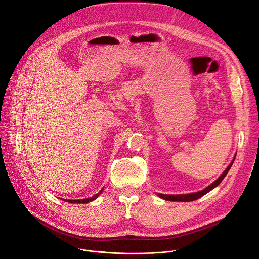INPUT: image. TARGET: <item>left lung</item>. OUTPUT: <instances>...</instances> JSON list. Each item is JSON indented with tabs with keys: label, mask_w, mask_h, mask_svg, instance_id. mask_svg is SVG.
Returning a JSON list of instances; mask_svg holds the SVG:
<instances>
[{
	"label": "left lung",
	"mask_w": 259,
	"mask_h": 259,
	"mask_svg": "<svg viewBox=\"0 0 259 259\" xmlns=\"http://www.w3.org/2000/svg\"><path fill=\"white\" fill-rule=\"evenodd\" d=\"M236 157V156H235ZM235 157L233 158V160L231 161V163L228 165V167L224 170V173L221 174L212 184H210V186L206 187L205 189L199 191V192H195V193H190V194H180V195H167V194H160L158 193L157 195L160 197V198H162L164 200H168V201H182V202H189V201H194V200H197L198 198H200V197H202L203 195H205L206 193H208L210 191H212L213 189H215L218 184L223 181V179L227 176L228 171L230 170L234 160H235Z\"/></svg>",
	"instance_id": "8db88e82"
}]
</instances>
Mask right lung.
I'll list each match as a JSON object with an SVG mask.
<instances>
[{
    "instance_id": "obj_1",
    "label": "right lung",
    "mask_w": 259,
    "mask_h": 259,
    "mask_svg": "<svg viewBox=\"0 0 259 259\" xmlns=\"http://www.w3.org/2000/svg\"><path fill=\"white\" fill-rule=\"evenodd\" d=\"M102 192H103V189H101V191H100L99 193L96 194V195H94L93 197H91V198L79 199V200H68V199H64V201H66V202H69V203H89V202H91V201H93V200L97 199V198H98V196H99V195H100Z\"/></svg>"
}]
</instances>
